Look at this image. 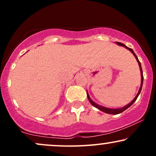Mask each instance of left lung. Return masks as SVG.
Listing matches in <instances>:
<instances>
[{
  "label": "left lung",
  "mask_w": 156,
  "mask_h": 156,
  "mask_svg": "<svg viewBox=\"0 0 156 156\" xmlns=\"http://www.w3.org/2000/svg\"><path fill=\"white\" fill-rule=\"evenodd\" d=\"M116 43H117V44H119V45H120V46H123V47H125V48H127V49H128V50H129V51H130V52H131L132 53H133L134 56H135L136 59L137 60L138 63H139V67H140L141 76V87H140V89H139V92H138V94H136V96L135 97V98H134V99L133 100V101H132L131 102H130V103H128V105H125V106L122 107V108H116V109H114V108H106V107H103V106H101V105H100L97 104V103H94V101H92V99H91L90 97H89V95L88 92H87V98H88L89 101L90 102V103L93 105V106H94V107H95V108H98V109H99V110L102 111V112H105V113H107V114H120V113L123 112H124V111L126 110L127 108H129V107L130 106V105H133V103L134 102H135L136 101V99H137L138 96H139V94H140L141 90V88H142L143 80H144V76H143V72H142V69H141V63H140V62H139V59H138V57L136 56V55L135 54V53H134L133 50H132L131 48H130L127 47L126 45H125L124 44L121 43V42H116Z\"/></svg>",
  "instance_id": "8db88e82"
}]
</instances>
